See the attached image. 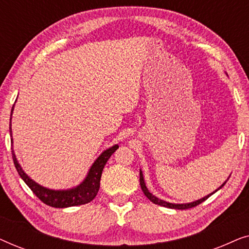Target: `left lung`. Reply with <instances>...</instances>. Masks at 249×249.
I'll return each mask as SVG.
<instances>
[{
	"label": "left lung",
	"instance_id": "1",
	"mask_svg": "<svg viewBox=\"0 0 249 249\" xmlns=\"http://www.w3.org/2000/svg\"><path fill=\"white\" fill-rule=\"evenodd\" d=\"M228 179H229V178H228ZM228 179H227V180H228ZM227 180L222 183V185H221V186L219 187V188L214 190L213 193L209 194V195H207V196L203 197V198L197 199V200H194V202H192V203L176 204V203H169V202H165V200H163V199H160L159 197H156L155 195H153L152 193H149V190L147 189V187H146V183H145V180H144V176H142V170H139V181H141L142 190V193L145 194V196L147 197V198H148L149 200H151L152 203L158 204V205H160V206H164V207H168V209H175V210H187V209H190V207H195V206H197V205H198V204L203 203L204 200H206L207 198H209V197H210L211 195H213L214 193H216L217 190L222 188V187H223L224 185H226Z\"/></svg>",
	"mask_w": 249,
	"mask_h": 249
}]
</instances>
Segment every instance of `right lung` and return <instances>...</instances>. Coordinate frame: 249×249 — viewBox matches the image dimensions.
Listing matches in <instances>:
<instances>
[{
  "label": "right lung",
  "mask_w": 249,
  "mask_h": 249,
  "mask_svg": "<svg viewBox=\"0 0 249 249\" xmlns=\"http://www.w3.org/2000/svg\"><path fill=\"white\" fill-rule=\"evenodd\" d=\"M15 110V105L12 107L11 110V117H10V136H11V145H12V159L15 166L18 171L19 176L21 179L26 182V185L32 189V192L45 203L46 205L57 207V209H64V207H71V206H78L83 205V204H87L93 200L96 197L98 189H100V181L102 171H103L105 164H107V160L110 156L119 148V145H113L104 152L101 153V155L95 160L93 164L88 170L86 177L81 181L79 185L69 189H50L46 188L39 183L30 178L27 173L23 171L21 165L19 164V161L17 160V156L13 151V139H12V128H11V120H12V113Z\"/></svg>",
  "instance_id": "right-lung-1"
}]
</instances>
